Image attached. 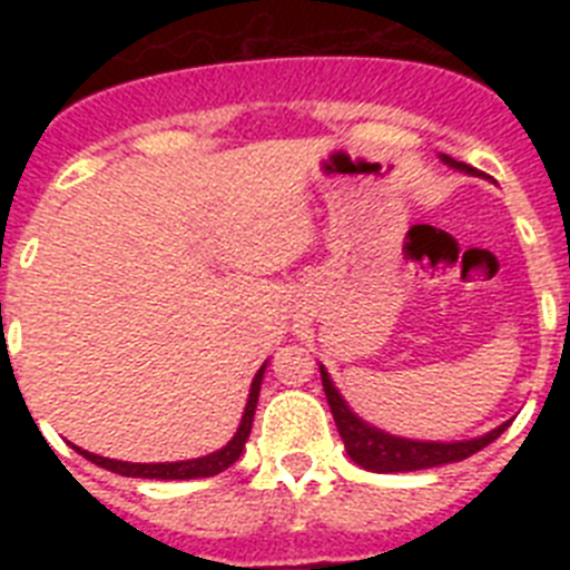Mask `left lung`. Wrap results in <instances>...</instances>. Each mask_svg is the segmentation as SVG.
<instances>
[{
  "label": "left lung",
  "instance_id": "8db88e82",
  "mask_svg": "<svg viewBox=\"0 0 570 570\" xmlns=\"http://www.w3.org/2000/svg\"><path fill=\"white\" fill-rule=\"evenodd\" d=\"M442 163L448 168L462 170V174H476L471 165L456 163L451 156L442 154ZM322 374V387H325V396H328L331 414H334L336 431H340L342 442H345L347 456L356 462L365 471L374 473H405V471H425V468H440L448 462H462L471 454L482 451L485 445H491L500 434H505V428L513 420L502 422L493 431L482 436H473V440H454V442H434V440H407V436L387 434L382 428L371 425V422L362 420L360 414H354V407L347 405L345 396L340 394V387L334 385L331 374L325 371V365H320Z\"/></svg>",
  "mask_w": 570,
  "mask_h": 570
}]
</instances>
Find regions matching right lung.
<instances>
[{
	"label": "right lung",
	"mask_w": 570,
	"mask_h": 570,
	"mask_svg": "<svg viewBox=\"0 0 570 570\" xmlns=\"http://www.w3.org/2000/svg\"><path fill=\"white\" fill-rule=\"evenodd\" d=\"M265 367H268V362H262L254 382H250V394H248V402H245V411H242L236 434L230 436L219 451H214V454H205V456H196V460H183V462H122V460H110V456L90 454V451H82V448L77 445L73 448H77L85 460L105 468V471L119 473V476H136V480H199V476H216V473H223L225 468L234 465V462L242 456V451H245V442H248L250 436V425H254L256 402H259V387H262V376H265Z\"/></svg>",
	"instance_id": "add662e5"
}]
</instances>
